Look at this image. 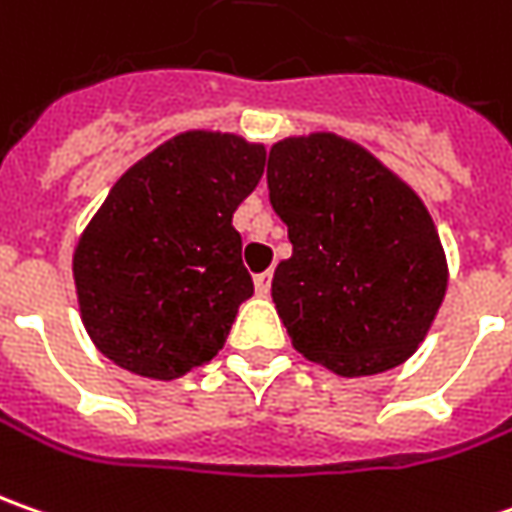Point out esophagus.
Masks as SVG:
<instances>
[{
    "label": "esophagus",
    "mask_w": 512,
    "mask_h": 512,
    "mask_svg": "<svg viewBox=\"0 0 512 512\" xmlns=\"http://www.w3.org/2000/svg\"><path fill=\"white\" fill-rule=\"evenodd\" d=\"M255 291L260 297H266L272 291V272H263L255 277Z\"/></svg>",
    "instance_id": "1"
}]
</instances>
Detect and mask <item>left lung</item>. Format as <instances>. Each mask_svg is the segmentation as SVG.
Here are the masks:
<instances>
[{"label": "left lung", "instance_id": "1", "mask_svg": "<svg viewBox=\"0 0 512 512\" xmlns=\"http://www.w3.org/2000/svg\"><path fill=\"white\" fill-rule=\"evenodd\" d=\"M269 201L291 257L272 300L291 345L340 377L397 368L425 340L448 291L431 212L371 152L334 133L269 150Z\"/></svg>", "mask_w": 512, "mask_h": 512}]
</instances>
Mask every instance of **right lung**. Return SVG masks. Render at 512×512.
Instances as JSON below:
<instances>
[{"label": "right lung", "mask_w": 512, "mask_h": 512, "mask_svg": "<svg viewBox=\"0 0 512 512\" xmlns=\"http://www.w3.org/2000/svg\"><path fill=\"white\" fill-rule=\"evenodd\" d=\"M263 164V144L189 130L115 181L73 252L81 323L107 360L178 379L221 351L255 294L232 215Z\"/></svg>", "instance_id": "1"}]
</instances>
